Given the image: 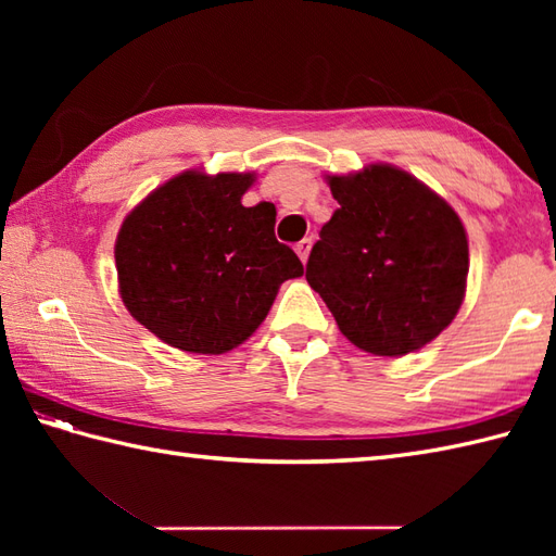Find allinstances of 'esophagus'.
Here are the masks:
<instances>
[{
    "instance_id": "1",
    "label": "esophagus",
    "mask_w": 556,
    "mask_h": 556,
    "mask_svg": "<svg viewBox=\"0 0 556 556\" xmlns=\"http://www.w3.org/2000/svg\"><path fill=\"white\" fill-rule=\"evenodd\" d=\"M311 248H313V239H303L296 243V253L303 260V263H308V255H311Z\"/></svg>"
}]
</instances>
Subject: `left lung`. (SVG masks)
I'll return each instance as SVG.
<instances>
[{"label": "left lung", "instance_id": "8db88e82", "mask_svg": "<svg viewBox=\"0 0 556 556\" xmlns=\"http://www.w3.org/2000/svg\"><path fill=\"white\" fill-rule=\"evenodd\" d=\"M339 203L305 279L351 344L406 356L454 320L466 293L468 241L456 212L410 174L370 164L329 176Z\"/></svg>", "mask_w": 556, "mask_h": 556}]
</instances>
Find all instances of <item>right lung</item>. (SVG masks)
Returning <instances> with one entry per match:
<instances>
[{
    "label": "right lung",
    "mask_w": 556,
    "mask_h": 556,
    "mask_svg": "<svg viewBox=\"0 0 556 556\" xmlns=\"http://www.w3.org/2000/svg\"><path fill=\"white\" fill-rule=\"evenodd\" d=\"M253 174L184 172L152 191L116 236L122 301L164 344L224 353L265 320L303 265L275 236L271 203L241 205Z\"/></svg>",
    "instance_id": "obj_1"
}]
</instances>
